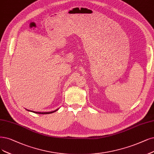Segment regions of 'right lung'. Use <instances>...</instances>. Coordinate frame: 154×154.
<instances>
[{"label":"right lung","mask_w":154,"mask_h":154,"mask_svg":"<svg viewBox=\"0 0 154 154\" xmlns=\"http://www.w3.org/2000/svg\"><path fill=\"white\" fill-rule=\"evenodd\" d=\"M58 109H56V110H54V111H52V112H34V111L29 110H28V109H26V110H28V111H29V112H33V113H38V114H49V113H54V112H56Z\"/></svg>","instance_id":"add662e5"}]
</instances>
